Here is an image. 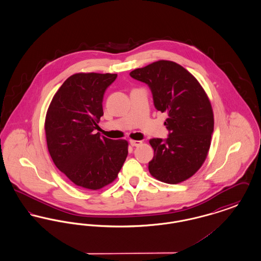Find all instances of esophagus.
<instances>
[{"instance_id": "1", "label": "esophagus", "mask_w": 261, "mask_h": 261, "mask_svg": "<svg viewBox=\"0 0 261 261\" xmlns=\"http://www.w3.org/2000/svg\"><path fill=\"white\" fill-rule=\"evenodd\" d=\"M143 144V141H136V140H130V145L132 147H138Z\"/></svg>"}]
</instances>
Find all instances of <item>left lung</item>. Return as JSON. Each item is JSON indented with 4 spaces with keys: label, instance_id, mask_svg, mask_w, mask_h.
Wrapping results in <instances>:
<instances>
[{
    "label": "left lung",
    "instance_id": "1",
    "mask_svg": "<svg viewBox=\"0 0 261 261\" xmlns=\"http://www.w3.org/2000/svg\"><path fill=\"white\" fill-rule=\"evenodd\" d=\"M130 76L148 84L155 109L167 113L168 138L149 140L154 150L149 173L167 184L186 181L201 167L211 148L214 118L205 91L194 75L171 61L152 62Z\"/></svg>",
    "mask_w": 261,
    "mask_h": 261
}]
</instances>
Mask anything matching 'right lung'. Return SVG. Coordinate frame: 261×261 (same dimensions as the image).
<instances>
[{
    "mask_svg": "<svg viewBox=\"0 0 261 261\" xmlns=\"http://www.w3.org/2000/svg\"><path fill=\"white\" fill-rule=\"evenodd\" d=\"M117 74L80 72L68 77L50 101L45 119L48 150L76 186L97 191L112 183L128 154L126 140L95 134L103 115L106 89Z\"/></svg>",
    "mask_w": 261,
    "mask_h": 261,
    "instance_id": "add662e5",
    "label": "right lung"
}]
</instances>
